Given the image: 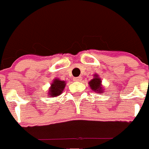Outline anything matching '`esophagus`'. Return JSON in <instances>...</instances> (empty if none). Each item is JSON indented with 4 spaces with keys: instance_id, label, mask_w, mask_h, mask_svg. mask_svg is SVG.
<instances>
[{
    "instance_id": "1",
    "label": "esophagus",
    "mask_w": 149,
    "mask_h": 149,
    "mask_svg": "<svg viewBox=\"0 0 149 149\" xmlns=\"http://www.w3.org/2000/svg\"><path fill=\"white\" fill-rule=\"evenodd\" d=\"M81 77L73 78V81H81Z\"/></svg>"
}]
</instances>
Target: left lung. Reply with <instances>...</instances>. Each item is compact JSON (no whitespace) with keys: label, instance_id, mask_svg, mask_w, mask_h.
Returning <instances> with one entry per match:
<instances>
[{"label":"left lung","instance_id":"obj_1","mask_svg":"<svg viewBox=\"0 0 149 149\" xmlns=\"http://www.w3.org/2000/svg\"><path fill=\"white\" fill-rule=\"evenodd\" d=\"M89 84L90 86L91 89L95 92H102V86H101V79L97 77V75H95V79L91 80L89 82Z\"/></svg>","mask_w":149,"mask_h":149}]
</instances>
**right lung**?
Listing matches in <instances>:
<instances>
[{
  "instance_id": "right-lung-1",
  "label": "right lung",
  "mask_w": 149,
  "mask_h": 149,
  "mask_svg": "<svg viewBox=\"0 0 149 149\" xmlns=\"http://www.w3.org/2000/svg\"><path fill=\"white\" fill-rule=\"evenodd\" d=\"M65 86V82L64 81H60L59 79H55L52 84L51 88L49 89V94L51 95L52 97L58 96L64 89Z\"/></svg>"
}]
</instances>
